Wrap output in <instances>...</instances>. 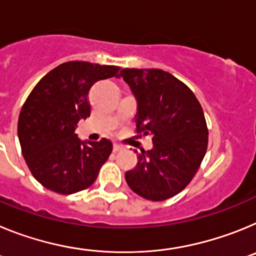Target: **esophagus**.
<instances>
[{
  "instance_id": "1",
  "label": "esophagus",
  "mask_w": 256,
  "mask_h": 256,
  "mask_svg": "<svg viewBox=\"0 0 256 256\" xmlns=\"http://www.w3.org/2000/svg\"><path fill=\"white\" fill-rule=\"evenodd\" d=\"M123 150V146L122 144H114V151L115 152H118V151Z\"/></svg>"
}]
</instances>
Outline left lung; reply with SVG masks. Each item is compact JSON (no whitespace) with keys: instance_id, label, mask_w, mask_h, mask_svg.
<instances>
[{"instance_id":"1","label":"left lung","mask_w":256,"mask_h":256,"mask_svg":"<svg viewBox=\"0 0 256 256\" xmlns=\"http://www.w3.org/2000/svg\"><path fill=\"white\" fill-rule=\"evenodd\" d=\"M120 76L137 100V132L152 136L154 148L138 154L126 173L137 195L162 201L192 180L208 148L204 112L194 92L162 69H122ZM137 152V151H136Z\"/></svg>"}]
</instances>
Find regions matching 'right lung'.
Segmentation results:
<instances>
[{
    "instance_id": "add662e5",
    "label": "right lung",
    "mask_w": 256,
    "mask_h": 256,
    "mask_svg": "<svg viewBox=\"0 0 256 256\" xmlns=\"http://www.w3.org/2000/svg\"><path fill=\"white\" fill-rule=\"evenodd\" d=\"M119 68L68 61L37 83L22 108L18 136L33 177L61 195L86 190L96 180L112 144L80 141L76 128L91 114L88 92L101 79L118 76Z\"/></svg>"
}]
</instances>
